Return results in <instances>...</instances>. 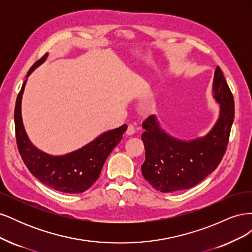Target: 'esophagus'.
Returning a JSON list of instances; mask_svg holds the SVG:
<instances>
[{
    "instance_id": "esophagus-1",
    "label": "esophagus",
    "mask_w": 252,
    "mask_h": 252,
    "mask_svg": "<svg viewBox=\"0 0 252 252\" xmlns=\"http://www.w3.org/2000/svg\"><path fill=\"white\" fill-rule=\"evenodd\" d=\"M134 132H135V128H134V126H133V125H129V126L127 127L126 134H127V135H132Z\"/></svg>"
}]
</instances>
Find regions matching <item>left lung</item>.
Here are the masks:
<instances>
[{"instance_id":"left-lung-1","label":"left lung","mask_w":252,"mask_h":252,"mask_svg":"<svg viewBox=\"0 0 252 252\" xmlns=\"http://www.w3.org/2000/svg\"><path fill=\"white\" fill-rule=\"evenodd\" d=\"M212 97L220 105L218 120L207 133L192 140H181L166 132L155 114L143 122L142 173L158 191L191 188L215 171L222 161L234 119V101L219 66L213 78Z\"/></svg>"}]
</instances>
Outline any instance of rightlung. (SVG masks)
Here are the masks:
<instances>
[{"label": "right lung", "instance_id": "1", "mask_svg": "<svg viewBox=\"0 0 252 252\" xmlns=\"http://www.w3.org/2000/svg\"><path fill=\"white\" fill-rule=\"evenodd\" d=\"M47 58L48 53L30 68L17 97L14 125L19 152L29 171L44 185L64 193H82L100 177L106 158L123 138L127 125L105 131L83 147L62 156H52L35 147L23 124L22 97L28 77Z\"/></svg>", "mask_w": 252, "mask_h": 252}]
</instances>
